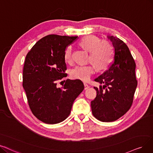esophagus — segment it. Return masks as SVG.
I'll return each instance as SVG.
<instances>
[{
  "label": "esophagus",
  "mask_w": 153,
  "mask_h": 153,
  "mask_svg": "<svg viewBox=\"0 0 153 153\" xmlns=\"http://www.w3.org/2000/svg\"><path fill=\"white\" fill-rule=\"evenodd\" d=\"M84 87H85V90H87L90 88V86H88V85L86 83H84Z\"/></svg>",
  "instance_id": "1"
}]
</instances>
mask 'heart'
I'll list each match as a JSON object with an SVG mask.
<instances>
[{
  "mask_svg": "<svg viewBox=\"0 0 153 153\" xmlns=\"http://www.w3.org/2000/svg\"><path fill=\"white\" fill-rule=\"evenodd\" d=\"M80 45L90 52L89 62L93 65H79L73 69L71 76L73 78L87 82L95 71V67L99 71H103L111 65L114 54V50L111 42L107 40H102L97 36L88 35L83 37L79 42ZM65 62L70 63L73 59L72 48H66L64 54Z\"/></svg>",
  "mask_w": 153,
  "mask_h": 153,
  "instance_id": "obj_1",
  "label": "heart"
}]
</instances>
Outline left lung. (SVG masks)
<instances>
[{"label":"left lung","instance_id":"8db88e82","mask_svg":"<svg viewBox=\"0 0 153 153\" xmlns=\"http://www.w3.org/2000/svg\"><path fill=\"white\" fill-rule=\"evenodd\" d=\"M114 48V62L107 71L95 79L104 85L97 91L91 102L94 117L102 122H112L124 115L131 108L137 85L136 63L129 48L119 38L108 36Z\"/></svg>","mask_w":153,"mask_h":153}]
</instances>
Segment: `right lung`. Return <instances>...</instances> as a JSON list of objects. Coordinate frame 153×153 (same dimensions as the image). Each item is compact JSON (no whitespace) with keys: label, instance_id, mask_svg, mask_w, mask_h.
<instances>
[{"label":"right lung","instance_id":"1","mask_svg":"<svg viewBox=\"0 0 153 153\" xmlns=\"http://www.w3.org/2000/svg\"><path fill=\"white\" fill-rule=\"evenodd\" d=\"M77 37L48 35L36 42L26 57L22 86L33 114L45 123L65 120L84 89L80 80L68 79L63 87L57 86V82L65 76L66 48Z\"/></svg>","mask_w":153,"mask_h":153}]
</instances>
